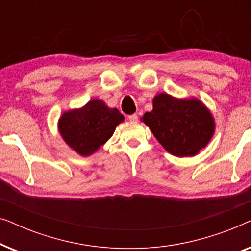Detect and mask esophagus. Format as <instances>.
<instances>
[{
	"label": "esophagus",
	"mask_w": 251,
	"mask_h": 251,
	"mask_svg": "<svg viewBox=\"0 0 251 251\" xmlns=\"http://www.w3.org/2000/svg\"><path fill=\"white\" fill-rule=\"evenodd\" d=\"M128 119L131 122H136V121H138V115H137V114H131V115L128 116Z\"/></svg>",
	"instance_id": "esophagus-1"
}]
</instances>
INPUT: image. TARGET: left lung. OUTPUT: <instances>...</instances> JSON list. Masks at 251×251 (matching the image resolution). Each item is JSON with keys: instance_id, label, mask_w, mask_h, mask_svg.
I'll use <instances>...</instances> for the list:
<instances>
[{"instance_id": "1", "label": "left lung", "mask_w": 251, "mask_h": 251, "mask_svg": "<svg viewBox=\"0 0 251 251\" xmlns=\"http://www.w3.org/2000/svg\"><path fill=\"white\" fill-rule=\"evenodd\" d=\"M143 121L168 152L193 156L207 145L214 133V119L198 99H176L160 94L153 99V111Z\"/></svg>"}]
</instances>
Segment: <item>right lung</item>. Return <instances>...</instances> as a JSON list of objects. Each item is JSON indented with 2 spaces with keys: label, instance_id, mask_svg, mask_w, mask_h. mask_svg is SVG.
I'll list each match as a JSON object with an SVG mask.
<instances>
[{
  "label": "right lung",
  "instance_id": "obj_1",
  "mask_svg": "<svg viewBox=\"0 0 251 251\" xmlns=\"http://www.w3.org/2000/svg\"><path fill=\"white\" fill-rule=\"evenodd\" d=\"M125 118L116 108L92 99L83 108L65 112L59 120V131L65 142L81 155H90L111 138L116 126Z\"/></svg>",
  "mask_w": 251,
  "mask_h": 251
}]
</instances>
